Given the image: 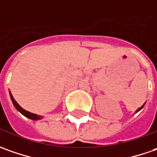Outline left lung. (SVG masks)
Returning <instances> with one entry per match:
<instances>
[{
	"label": "left lung",
	"instance_id": "obj_1",
	"mask_svg": "<svg viewBox=\"0 0 157 157\" xmlns=\"http://www.w3.org/2000/svg\"><path fill=\"white\" fill-rule=\"evenodd\" d=\"M144 104H145V103H144ZM144 104H143V105L142 106V107H140V108H139V109H136V112H135V113H137L138 111H140V110H141V109H143V106H144Z\"/></svg>",
	"mask_w": 157,
	"mask_h": 157
}]
</instances>
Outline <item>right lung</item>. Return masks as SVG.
<instances>
[{"label":"right lung","instance_id":"obj_1","mask_svg":"<svg viewBox=\"0 0 157 157\" xmlns=\"http://www.w3.org/2000/svg\"><path fill=\"white\" fill-rule=\"evenodd\" d=\"M9 95H10V98H11V101H12V102H13V104L15 107V109H17V110L19 111L20 113L21 114V115H23L24 116H26L27 118H29V119H31V120H34V121H37V120H41V118L43 117V116H38V115H35V114H33V113H31V112H29V111L25 110L24 109H22L21 106L16 102V101L14 100V97H13V95L12 94L9 92Z\"/></svg>","mask_w":157,"mask_h":157}]
</instances>
